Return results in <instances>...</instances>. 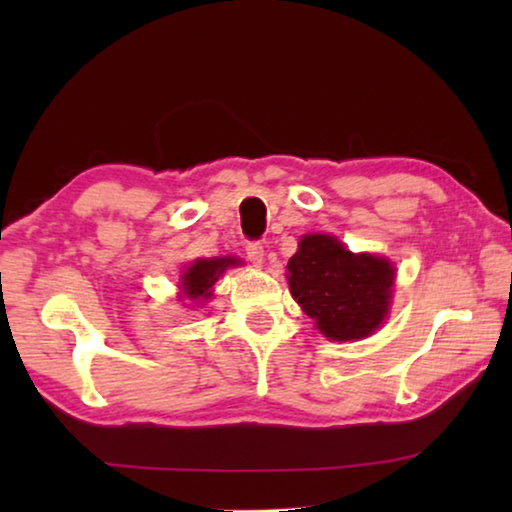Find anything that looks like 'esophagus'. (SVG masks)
I'll use <instances>...</instances> for the list:
<instances>
[{
	"label": "esophagus",
	"mask_w": 512,
	"mask_h": 512,
	"mask_svg": "<svg viewBox=\"0 0 512 512\" xmlns=\"http://www.w3.org/2000/svg\"><path fill=\"white\" fill-rule=\"evenodd\" d=\"M246 257H248V262H253L255 266H262L264 264V246L259 244V241H248Z\"/></svg>",
	"instance_id": "34e87169"
}]
</instances>
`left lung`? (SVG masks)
I'll list each match as a JSON object with an SVG mask.
<instances>
[{
	"label": "left lung",
	"instance_id": "8db88e82",
	"mask_svg": "<svg viewBox=\"0 0 512 512\" xmlns=\"http://www.w3.org/2000/svg\"><path fill=\"white\" fill-rule=\"evenodd\" d=\"M287 271L293 300L329 341L366 339L384 323L395 284L386 257L350 253L332 235H305Z\"/></svg>",
	"mask_w": 512,
	"mask_h": 512
}]
</instances>
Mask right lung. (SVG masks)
Masks as SVG:
<instances>
[{
	"instance_id": "add662e5",
	"label": "right lung",
	"mask_w": 512,
	"mask_h": 512,
	"mask_svg": "<svg viewBox=\"0 0 512 512\" xmlns=\"http://www.w3.org/2000/svg\"><path fill=\"white\" fill-rule=\"evenodd\" d=\"M235 257H212V259H196L189 264L183 275H180V300H185L189 307L192 302H205L212 298V287L219 277L228 271L230 266H237Z\"/></svg>"
}]
</instances>
